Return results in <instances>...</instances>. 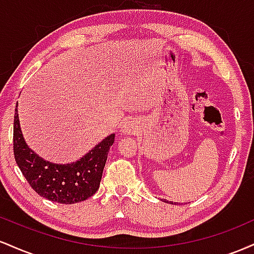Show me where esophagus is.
<instances>
[{
    "mask_svg": "<svg viewBox=\"0 0 254 254\" xmlns=\"http://www.w3.org/2000/svg\"><path fill=\"white\" fill-rule=\"evenodd\" d=\"M133 129H135V125H133L132 122H127V123L123 125V127H122V131H123L124 133H130L132 132Z\"/></svg>",
    "mask_w": 254,
    "mask_h": 254,
    "instance_id": "esophagus-1",
    "label": "esophagus"
}]
</instances>
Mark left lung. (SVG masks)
I'll list each match as a JSON object with an SVG mask.
<instances>
[{
    "mask_svg": "<svg viewBox=\"0 0 254 254\" xmlns=\"http://www.w3.org/2000/svg\"><path fill=\"white\" fill-rule=\"evenodd\" d=\"M164 202H166V200H164Z\"/></svg>",
    "mask_w": 254,
    "mask_h": 254,
    "instance_id": "8db88e82",
    "label": "left lung"
}]
</instances>
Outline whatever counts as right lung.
Returning <instances> with one entry per match:
<instances>
[{
	"label": "right lung",
	"mask_w": 254,
	"mask_h": 254,
	"mask_svg": "<svg viewBox=\"0 0 254 254\" xmlns=\"http://www.w3.org/2000/svg\"><path fill=\"white\" fill-rule=\"evenodd\" d=\"M113 141L115 135L112 133L75 164H50L27 147L20 129L17 109L14 115L13 150L16 164L31 188L39 196L52 202L74 204L93 196L100 186L107 154Z\"/></svg>",
	"instance_id": "1"
}]
</instances>
